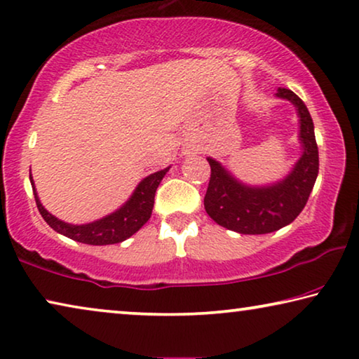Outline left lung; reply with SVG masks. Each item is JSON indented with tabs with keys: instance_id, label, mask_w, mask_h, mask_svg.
Masks as SVG:
<instances>
[{
	"instance_id": "1",
	"label": "left lung",
	"mask_w": 359,
	"mask_h": 359,
	"mask_svg": "<svg viewBox=\"0 0 359 359\" xmlns=\"http://www.w3.org/2000/svg\"><path fill=\"white\" fill-rule=\"evenodd\" d=\"M277 96L295 104L299 117L303 154L285 179L267 187H248L231 175L216 159L208 158L211 177L205 195V210L219 226L238 233H269L288 226L303 211L319 172V151L314 124L306 104L288 88Z\"/></svg>"
}]
</instances>
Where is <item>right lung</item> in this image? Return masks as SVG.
<instances>
[{
    "mask_svg": "<svg viewBox=\"0 0 359 359\" xmlns=\"http://www.w3.org/2000/svg\"><path fill=\"white\" fill-rule=\"evenodd\" d=\"M169 168L163 170H158L148 177L143 179L138 187L133 191V195L128 198L121 210L116 212L109 214L103 219H98V221L90 222V224H82V226H74V224L62 222L61 219L53 216V214L48 212L39 200V195H36L34 179L30 175L32 189H34L36 208L41 214V217L45 219L48 226H50L53 231L57 233L66 235V237L76 240L80 243L87 245H112V243H121L132 237L137 231H140L149 216H151L153 205H154V194H156V189L159 182L168 172Z\"/></svg>",
    "mask_w": 359,
    "mask_h": 359,
    "instance_id": "right-lung-1",
    "label": "right lung"
}]
</instances>
